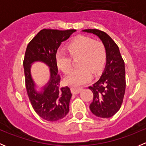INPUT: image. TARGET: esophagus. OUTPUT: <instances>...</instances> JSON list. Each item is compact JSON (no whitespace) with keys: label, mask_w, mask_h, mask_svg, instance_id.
<instances>
[{"label":"esophagus","mask_w":146,"mask_h":146,"mask_svg":"<svg viewBox=\"0 0 146 146\" xmlns=\"http://www.w3.org/2000/svg\"><path fill=\"white\" fill-rule=\"evenodd\" d=\"M70 90H71V92L73 95H77L81 92L82 89L81 88H71Z\"/></svg>","instance_id":"1"}]
</instances>
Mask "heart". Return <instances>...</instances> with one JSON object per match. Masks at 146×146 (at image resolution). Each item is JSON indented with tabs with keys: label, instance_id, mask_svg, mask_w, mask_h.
Wrapping results in <instances>:
<instances>
[{
	"label": "heart",
	"instance_id": "b5f03b06",
	"mask_svg": "<svg viewBox=\"0 0 146 146\" xmlns=\"http://www.w3.org/2000/svg\"><path fill=\"white\" fill-rule=\"evenodd\" d=\"M68 50L73 58L80 56L78 65L80 67L65 78V82L68 85L78 86L86 83L92 78V73H100L105 66L107 50L102 42L79 36L68 44ZM55 61L58 68L64 73H68L71 70V58L66 53L57 51Z\"/></svg>",
	"mask_w": 146,
	"mask_h": 146
}]
</instances>
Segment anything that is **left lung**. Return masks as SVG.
I'll use <instances>...</instances> for the list:
<instances>
[{
    "instance_id": "left-lung-1",
    "label": "left lung",
    "mask_w": 146,
    "mask_h": 146,
    "mask_svg": "<svg viewBox=\"0 0 146 146\" xmlns=\"http://www.w3.org/2000/svg\"><path fill=\"white\" fill-rule=\"evenodd\" d=\"M82 32L98 36L107 50V61L100 78L89 87L93 93L90 109L96 117L110 118L119 111L124 96V61L118 46L107 33L97 29H84Z\"/></svg>"
}]
</instances>
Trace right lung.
Listing matches in <instances>:
<instances>
[{
	"label": "right lung",
	"instance_id": "add662e5",
	"mask_svg": "<svg viewBox=\"0 0 146 146\" xmlns=\"http://www.w3.org/2000/svg\"><path fill=\"white\" fill-rule=\"evenodd\" d=\"M76 29L57 30L42 29L27 45L23 66L27 95L36 114L48 121H56L64 118L69 111L72 94L68 86L61 88V77L56 64L55 56L58 47ZM35 62H42L50 68V80L46 85L36 90L32 78L31 66Z\"/></svg>",
	"mask_w": 146,
	"mask_h": 146
}]
</instances>
